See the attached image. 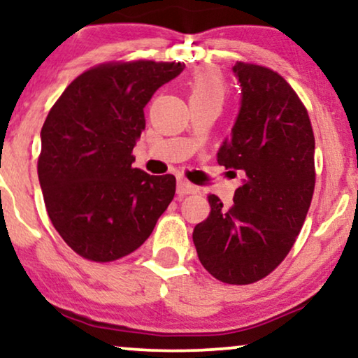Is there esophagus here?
Returning <instances> with one entry per match:
<instances>
[{
    "label": "esophagus",
    "mask_w": 358,
    "mask_h": 358,
    "mask_svg": "<svg viewBox=\"0 0 358 358\" xmlns=\"http://www.w3.org/2000/svg\"><path fill=\"white\" fill-rule=\"evenodd\" d=\"M198 192H199V188L196 187V185L189 183V182H187V180H178V183H176V193L182 194V196H185V194H194Z\"/></svg>",
    "instance_id": "esophagus-1"
}]
</instances>
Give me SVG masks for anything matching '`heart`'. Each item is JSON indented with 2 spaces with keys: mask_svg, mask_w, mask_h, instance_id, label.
Instances as JSON below:
<instances>
[{
  "mask_svg": "<svg viewBox=\"0 0 358 358\" xmlns=\"http://www.w3.org/2000/svg\"><path fill=\"white\" fill-rule=\"evenodd\" d=\"M189 90H192V98H216L221 101L224 92H226L221 73L211 66H206L194 73Z\"/></svg>",
  "mask_w": 358,
  "mask_h": 358,
  "instance_id": "obj_1",
  "label": "heart"
}]
</instances>
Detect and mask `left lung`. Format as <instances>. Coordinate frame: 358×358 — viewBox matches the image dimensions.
Returning <instances> with one entry per match:
<instances>
[{
  "mask_svg": "<svg viewBox=\"0 0 358 358\" xmlns=\"http://www.w3.org/2000/svg\"><path fill=\"white\" fill-rule=\"evenodd\" d=\"M241 106L217 164L245 178L234 204L209 194L211 213L193 231L199 262L231 285L262 280L296 241L314 193V134L306 108L276 71L237 62Z\"/></svg>",
  "mask_w": 358,
  "mask_h": 358,
  "instance_id": "left-lung-1",
  "label": "left lung"
}]
</instances>
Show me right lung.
<instances>
[{"instance_id": "add662e5", "label": "right lung", "mask_w": 358, "mask_h": 358, "mask_svg": "<svg viewBox=\"0 0 358 358\" xmlns=\"http://www.w3.org/2000/svg\"><path fill=\"white\" fill-rule=\"evenodd\" d=\"M180 62H126L85 71L50 109L37 164L47 213L70 249L113 262L149 239L175 196L173 175L134 169L144 108Z\"/></svg>"}]
</instances>
